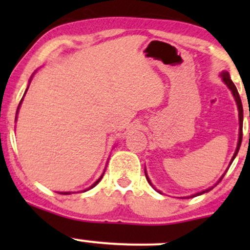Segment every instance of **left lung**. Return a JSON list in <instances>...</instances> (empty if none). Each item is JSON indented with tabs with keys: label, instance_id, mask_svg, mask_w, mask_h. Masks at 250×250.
I'll use <instances>...</instances> for the list:
<instances>
[{
	"label": "left lung",
	"instance_id": "1",
	"mask_svg": "<svg viewBox=\"0 0 250 250\" xmlns=\"http://www.w3.org/2000/svg\"><path fill=\"white\" fill-rule=\"evenodd\" d=\"M220 77H221V80H223V82L225 83L226 85H228V88H229V89L231 90V93H232V95H233V98H234V102H236V104H237V109H238V120H239V133H238V141H237V147H236V150H234V153H233L232 158H231V161H230V165H229V166H231V163L233 162V160H234V158H236L237 153H238V151H239V146H241V143H242V127H243V106H242V102H241V98H239L238 90H237L236 85H234L232 81H231V78H230V74H229L228 71H223V72H221V74H220ZM249 117H250V111H249ZM249 139H250V134H249ZM226 172H228V169H226ZM226 172H225V173H226ZM225 173H224L223 175H221V178L219 179V180H218V183H219V181H221V179L224 178V175H225ZM145 175H146V179H147L148 184H150V185L152 186L153 188H155V186H153V185H152V183H151V180H150V178H148V175H147V173H146V170H145ZM218 183H216V184H214V186H216V185H218ZM214 186H210V188H206V190L201 191V192H197V193H195V195L188 196V197H184V198L196 197V196L203 195V193L208 192V191H210L211 188H214ZM155 190H156V188H155ZM158 192H160V193H162V192H161V191H158Z\"/></svg>",
	"mask_w": 250,
	"mask_h": 250
}]
</instances>
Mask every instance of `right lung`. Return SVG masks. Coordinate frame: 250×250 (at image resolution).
Segmentation results:
<instances>
[{"mask_svg": "<svg viewBox=\"0 0 250 250\" xmlns=\"http://www.w3.org/2000/svg\"><path fill=\"white\" fill-rule=\"evenodd\" d=\"M35 74V72H34ZM34 74H32V76H31V78L34 77ZM31 78H30V81H29V85H30V82H31ZM29 85H27V88H26V90H25V93H24V95L26 94V92H27V89H29ZM22 99H24V97L21 98V100H20V103H19V106H18V109H17V116H16V121H17V117H18V113H19V109H20V105H21V103H22ZM104 173H105V170H104ZM104 173L102 174V175H100V178L98 179L97 181H95L94 184H92V185L89 186V188H84V190L83 191H80V192H85V191H88V190H90V188H94V186H97L98 184H99V181L102 180L103 179V175H104ZM58 193H60V195H71V193H74V192H71V191H66V192H58Z\"/></svg>", "mask_w": 250, "mask_h": 250, "instance_id": "right-lung-1", "label": "right lung"}]
</instances>
